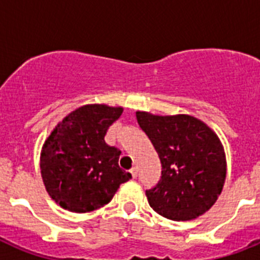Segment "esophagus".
I'll use <instances>...</instances> for the list:
<instances>
[{
  "label": "esophagus",
  "mask_w": 260,
  "mask_h": 260,
  "mask_svg": "<svg viewBox=\"0 0 260 260\" xmlns=\"http://www.w3.org/2000/svg\"><path fill=\"white\" fill-rule=\"evenodd\" d=\"M130 173H132L133 178H137V177H138V168L137 167L133 168L132 171H130Z\"/></svg>",
  "instance_id": "1"
}]
</instances>
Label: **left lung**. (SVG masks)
I'll return each instance as SVG.
<instances>
[{"mask_svg": "<svg viewBox=\"0 0 260 260\" xmlns=\"http://www.w3.org/2000/svg\"><path fill=\"white\" fill-rule=\"evenodd\" d=\"M137 121L161 162L160 181L146 190L151 207L174 221L203 215L221 194L226 176L217 135L187 114L162 117L137 112Z\"/></svg>", "mask_w": 260, "mask_h": 260, "instance_id": "obj_1", "label": "left lung"}]
</instances>
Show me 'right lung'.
<instances>
[{"mask_svg": "<svg viewBox=\"0 0 260 260\" xmlns=\"http://www.w3.org/2000/svg\"><path fill=\"white\" fill-rule=\"evenodd\" d=\"M122 108L84 105L62 119L45 141L41 177L52 199L71 212H89L109 203L132 174L118 165L121 151L105 143Z\"/></svg>", "mask_w": 260, "mask_h": 260, "instance_id": "1", "label": "right lung"}]
</instances>
